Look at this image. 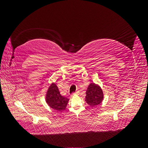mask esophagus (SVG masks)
<instances>
[{"instance_id": "34e87169", "label": "esophagus", "mask_w": 148, "mask_h": 148, "mask_svg": "<svg viewBox=\"0 0 148 148\" xmlns=\"http://www.w3.org/2000/svg\"><path fill=\"white\" fill-rule=\"evenodd\" d=\"M78 94H79V92H78V91H77V92H75V93H73L72 95H71V96H73L76 95H78Z\"/></svg>"}]
</instances>
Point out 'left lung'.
Returning <instances> with one entry per match:
<instances>
[{
  "mask_svg": "<svg viewBox=\"0 0 148 148\" xmlns=\"http://www.w3.org/2000/svg\"><path fill=\"white\" fill-rule=\"evenodd\" d=\"M85 101L91 107L100 104L104 99V93L99 85L91 83L86 91Z\"/></svg>",
  "mask_w": 148,
  "mask_h": 148,
  "instance_id": "obj_1",
  "label": "left lung"
}]
</instances>
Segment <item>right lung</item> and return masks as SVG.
<instances>
[{
	"label": "right lung",
	"mask_w": 148,
	"mask_h": 148,
	"mask_svg": "<svg viewBox=\"0 0 148 148\" xmlns=\"http://www.w3.org/2000/svg\"><path fill=\"white\" fill-rule=\"evenodd\" d=\"M69 99L62 96L56 83H52L46 94V102L51 108L56 110H64L66 107Z\"/></svg>",
	"instance_id": "add662e5"
}]
</instances>
